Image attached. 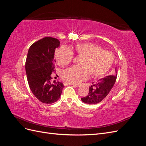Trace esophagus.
<instances>
[{
    "label": "esophagus",
    "instance_id": "1",
    "mask_svg": "<svg viewBox=\"0 0 146 146\" xmlns=\"http://www.w3.org/2000/svg\"><path fill=\"white\" fill-rule=\"evenodd\" d=\"M64 84H66V85H72V86H74V87H77V86L76 85H75V84H73V83H69V82H65V83H64Z\"/></svg>",
    "mask_w": 146,
    "mask_h": 146
}]
</instances>
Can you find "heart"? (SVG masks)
Wrapping results in <instances>:
<instances>
[{
  "label": "heart",
  "instance_id": "1",
  "mask_svg": "<svg viewBox=\"0 0 146 146\" xmlns=\"http://www.w3.org/2000/svg\"><path fill=\"white\" fill-rule=\"evenodd\" d=\"M77 55L83 58L82 68L73 66L65 70L63 77L66 81L79 84L89 78L90 74L94 78L102 77L111 68L114 57L111 52L103 50L102 48L92 42L77 44L74 47ZM57 63L64 66L69 64L74 58L73 52L68 48H60L55 54Z\"/></svg>",
  "mask_w": 146,
  "mask_h": 146
}]
</instances>
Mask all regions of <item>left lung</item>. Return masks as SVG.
I'll return each instance as SVG.
<instances>
[{
    "instance_id": "left-lung-1",
    "label": "left lung",
    "mask_w": 146,
    "mask_h": 146,
    "mask_svg": "<svg viewBox=\"0 0 146 146\" xmlns=\"http://www.w3.org/2000/svg\"><path fill=\"white\" fill-rule=\"evenodd\" d=\"M117 71L116 74L111 75L100 78L96 84H92L90 87L88 95L81 98L83 102L86 104H96L104 100L113 87L116 82L117 77Z\"/></svg>"
}]
</instances>
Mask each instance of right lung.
<instances>
[{
	"label": "right lung",
	"mask_w": 146,
	"mask_h": 146,
	"mask_svg": "<svg viewBox=\"0 0 146 146\" xmlns=\"http://www.w3.org/2000/svg\"><path fill=\"white\" fill-rule=\"evenodd\" d=\"M60 44L58 39L45 37L34 42L28 51L25 62L27 81L32 93L42 103L55 102L64 87L60 82L50 81L55 70V51Z\"/></svg>",
	"instance_id": "1"
}]
</instances>
